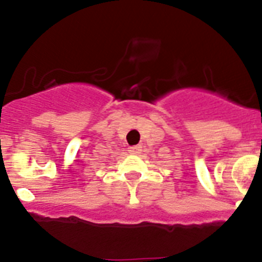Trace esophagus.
<instances>
[{"instance_id":"esophagus-1","label":"esophagus","mask_w":262,"mask_h":262,"mask_svg":"<svg viewBox=\"0 0 262 262\" xmlns=\"http://www.w3.org/2000/svg\"><path fill=\"white\" fill-rule=\"evenodd\" d=\"M141 152V145H133V147H128V153L131 155H138Z\"/></svg>"}]
</instances>
